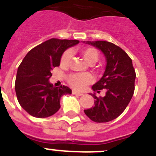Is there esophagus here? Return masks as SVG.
Returning a JSON list of instances; mask_svg holds the SVG:
<instances>
[{
  "label": "esophagus",
  "mask_w": 156,
  "mask_h": 156,
  "mask_svg": "<svg viewBox=\"0 0 156 156\" xmlns=\"http://www.w3.org/2000/svg\"><path fill=\"white\" fill-rule=\"evenodd\" d=\"M72 94H75V95H78V96H82V95L84 94H82V93L77 92V91H75V90H73V91H72Z\"/></svg>",
  "instance_id": "34e87169"
}]
</instances>
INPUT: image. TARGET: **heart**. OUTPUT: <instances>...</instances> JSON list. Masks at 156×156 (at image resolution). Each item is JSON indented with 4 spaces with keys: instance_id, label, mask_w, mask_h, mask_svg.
Here are the masks:
<instances>
[{
    "instance_id": "b5f03b06",
    "label": "heart",
    "mask_w": 156,
    "mask_h": 156,
    "mask_svg": "<svg viewBox=\"0 0 156 156\" xmlns=\"http://www.w3.org/2000/svg\"><path fill=\"white\" fill-rule=\"evenodd\" d=\"M81 55L87 63L94 64L99 58L98 51L94 48H83L80 49ZM71 58V52L66 51L61 57V64L66 66ZM93 77L90 74H73L68 77V82L74 89L77 90H83L89 84L92 83Z\"/></svg>"
}]
</instances>
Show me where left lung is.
Masks as SVG:
<instances>
[{"label": "left lung", "instance_id": "obj_1", "mask_svg": "<svg viewBox=\"0 0 156 156\" xmlns=\"http://www.w3.org/2000/svg\"><path fill=\"white\" fill-rule=\"evenodd\" d=\"M102 52L106 60L103 76L92 86L94 91L105 89L104 97H94V106L85 109L86 115L97 123L108 122L118 117L128 106L133 96L136 72L133 61L126 52L112 43L102 40L86 41Z\"/></svg>", "mask_w": 156, "mask_h": 156}]
</instances>
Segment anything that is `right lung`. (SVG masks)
<instances>
[{
	"label": "right lung",
	"instance_id": "obj_1",
	"mask_svg": "<svg viewBox=\"0 0 156 156\" xmlns=\"http://www.w3.org/2000/svg\"><path fill=\"white\" fill-rule=\"evenodd\" d=\"M79 43L76 40L51 39L32 48L18 67L15 90L20 106L32 116L44 118L60 108V98L71 94L66 86H54L49 82L54 67L60 65L63 52Z\"/></svg>",
	"mask_w": 156,
	"mask_h": 156
}]
</instances>
